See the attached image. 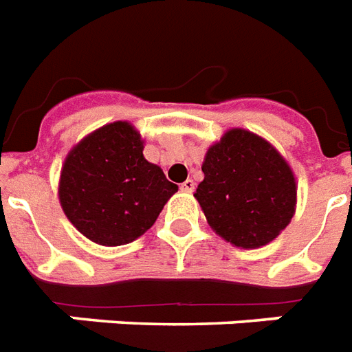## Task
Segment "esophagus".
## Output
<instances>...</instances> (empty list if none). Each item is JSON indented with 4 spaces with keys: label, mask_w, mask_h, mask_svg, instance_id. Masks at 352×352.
Returning a JSON list of instances; mask_svg holds the SVG:
<instances>
[{
    "label": "esophagus",
    "mask_w": 352,
    "mask_h": 352,
    "mask_svg": "<svg viewBox=\"0 0 352 352\" xmlns=\"http://www.w3.org/2000/svg\"><path fill=\"white\" fill-rule=\"evenodd\" d=\"M181 190L182 192H188V193H192L193 190H195V182L192 181V179H188V181H184L181 184Z\"/></svg>",
    "instance_id": "obj_1"
}]
</instances>
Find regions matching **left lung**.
I'll return each instance as SVG.
<instances>
[{
    "instance_id": "8db88e82",
    "label": "left lung",
    "mask_w": 352,
    "mask_h": 352,
    "mask_svg": "<svg viewBox=\"0 0 352 352\" xmlns=\"http://www.w3.org/2000/svg\"><path fill=\"white\" fill-rule=\"evenodd\" d=\"M193 193L208 225L228 243L257 248L285 230L296 210L292 170L276 149L245 129L225 133L203 162Z\"/></svg>"
}]
</instances>
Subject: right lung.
I'll list each match as a JSON object with an SVG mask.
<instances>
[{
    "instance_id": "1",
    "label": "right lung",
    "mask_w": 352,
    "mask_h": 352,
    "mask_svg": "<svg viewBox=\"0 0 352 352\" xmlns=\"http://www.w3.org/2000/svg\"><path fill=\"white\" fill-rule=\"evenodd\" d=\"M142 140L127 122L85 137L67 155L60 203L78 232L98 245L131 243L153 226L179 190L159 166L144 159Z\"/></svg>"
}]
</instances>
